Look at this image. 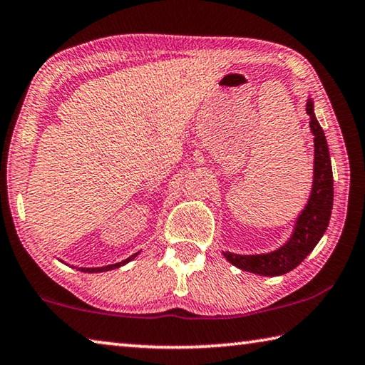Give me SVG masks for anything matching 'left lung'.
I'll use <instances>...</instances> for the list:
<instances>
[{
	"label": "left lung",
	"instance_id": "left-lung-1",
	"mask_svg": "<svg viewBox=\"0 0 365 365\" xmlns=\"http://www.w3.org/2000/svg\"><path fill=\"white\" fill-rule=\"evenodd\" d=\"M306 113L311 119L309 127L314 137V177L307 205L294 222L292 237L280 248L262 255H235L230 251H222L224 257L235 267L264 277L287 274L311 255L329 227L333 207V172L329 145L314 113L311 96L307 98Z\"/></svg>",
	"mask_w": 365,
	"mask_h": 365
}]
</instances>
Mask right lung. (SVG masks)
Segmentation results:
<instances>
[{"mask_svg":"<svg viewBox=\"0 0 365 365\" xmlns=\"http://www.w3.org/2000/svg\"><path fill=\"white\" fill-rule=\"evenodd\" d=\"M138 255H140V251H138V252H135V255H132L130 257L123 259V261H120V262L109 264V265H103V267H76V269H77V270H80V272H88V274H98V272L114 270V269H119V267H122V265H125V264H128L130 261H133V259L137 257ZM61 262H64V261H61ZM67 265H69V264H67Z\"/></svg>","mask_w":365,"mask_h":365,"instance_id":"1","label":"right lung"}]
</instances>
